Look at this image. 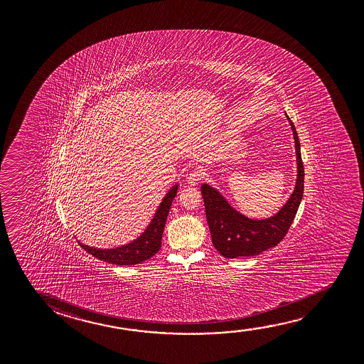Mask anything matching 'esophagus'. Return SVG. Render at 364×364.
Returning <instances> with one entry per match:
<instances>
[{
    "label": "esophagus",
    "mask_w": 364,
    "mask_h": 364,
    "mask_svg": "<svg viewBox=\"0 0 364 364\" xmlns=\"http://www.w3.org/2000/svg\"><path fill=\"white\" fill-rule=\"evenodd\" d=\"M203 176H204V173H203L202 170L197 168V170L191 171V173L186 176V181H188L189 185H197L203 179Z\"/></svg>",
    "instance_id": "34e87169"
}]
</instances>
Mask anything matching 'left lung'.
Wrapping results in <instances>:
<instances>
[{"label":"left lung","instance_id":"obj_1","mask_svg":"<svg viewBox=\"0 0 364 364\" xmlns=\"http://www.w3.org/2000/svg\"><path fill=\"white\" fill-rule=\"evenodd\" d=\"M287 119L292 128L296 146L297 179L291 197L274 215L262 220L246 217L233 208L220 191L212 185L204 183L200 186L212 242L225 257H255L262 251L274 247L284 239L296 217L304 197V162L296 127L288 117Z\"/></svg>","mask_w":364,"mask_h":364}]
</instances>
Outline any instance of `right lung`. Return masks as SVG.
<instances>
[{
    "mask_svg": "<svg viewBox=\"0 0 364 364\" xmlns=\"http://www.w3.org/2000/svg\"><path fill=\"white\" fill-rule=\"evenodd\" d=\"M178 188L179 185L175 184L167 191L160 205L156 209L155 215L149 222V226L146 227V230L137 239L112 249L92 247L89 245L82 244L80 240L78 244L96 259L115 265H136L154 257L156 252L161 249L162 232L166 225L167 215L173 198L176 196Z\"/></svg>",
    "mask_w": 364,
    "mask_h": 364,
    "instance_id": "obj_1",
    "label": "right lung"
}]
</instances>
